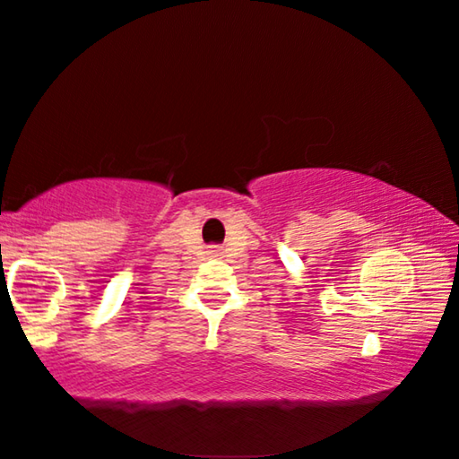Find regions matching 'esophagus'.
<instances>
[{
  "label": "esophagus",
  "instance_id": "1",
  "mask_svg": "<svg viewBox=\"0 0 459 459\" xmlns=\"http://www.w3.org/2000/svg\"><path fill=\"white\" fill-rule=\"evenodd\" d=\"M212 255H219V248H216V251H211Z\"/></svg>",
  "mask_w": 459,
  "mask_h": 459
}]
</instances>
